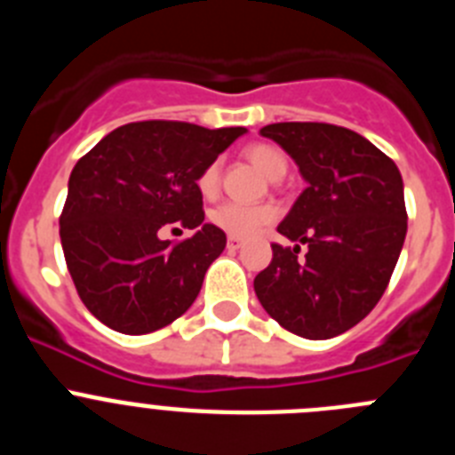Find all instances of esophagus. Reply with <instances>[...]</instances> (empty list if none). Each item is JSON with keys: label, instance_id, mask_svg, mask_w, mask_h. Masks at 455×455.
<instances>
[{"label": "esophagus", "instance_id": "1", "mask_svg": "<svg viewBox=\"0 0 455 455\" xmlns=\"http://www.w3.org/2000/svg\"><path fill=\"white\" fill-rule=\"evenodd\" d=\"M241 246H243V239H239V236H228V251H236Z\"/></svg>", "mask_w": 455, "mask_h": 455}]
</instances>
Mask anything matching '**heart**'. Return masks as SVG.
Listing matches in <instances>:
<instances>
[{"instance_id":"b5f03b06","label":"heart","mask_w":455,"mask_h":455,"mask_svg":"<svg viewBox=\"0 0 455 455\" xmlns=\"http://www.w3.org/2000/svg\"><path fill=\"white\" fill-rule=\"evenodd\" d=\"M248 162L262 171L268 180L283 178L287 171V159L277 148L267 146V143H252L243 150ZM220 187V166L219 162H212L203 172L198 175V191L204 198H214ZM212 223L216 228L230 236H239V239H248L255 236L262 230L264 225L271 223L275 219V209L271 204H243V203H223L209 214Z\"/></svg>"}]
</instances>
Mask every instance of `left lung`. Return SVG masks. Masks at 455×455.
Wrapping results in <instances>:
<instances>
[{
  "label": "left lung",
  "mask_w": 455,
  "mask_h": 455,
  "mask_svg": "<svg viewBox=\"0 0 455 455\" xmlns=\"http://www.w3.org/2000/svg\"><path fill=\"white\" fill-rule=\"evenodd\" d=\"M259 134L291 156L307 182L255 277L262 307L289 332L331 339L376 307L408 232L396 164L364 136L328 123H275ZM308 246L306 259L299 243Z\"/></svg>",
  "instance_id": "obj_1"
}]
</instances>
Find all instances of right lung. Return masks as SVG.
Masks as SVG:
<instances>
[{"instance_id": "1", "label": "right lung", "mask_w": 455, "mask_h": 455, "mask_svg": "<svg viewBox=\"0 0 455 455\" xmlns=\"http://www.w3.org/2000/svg\"><path fill=\"white\" fill-rule=\"evenodd\" d=\"M243 127L207 130L172 120L123 124L72 168L61 246L88 312L111 331L146 335L182 316L198 299L225 232L203 223L198 175ZM168 222L194 230L171 244Z\"/></svg>"}]
</instances>
